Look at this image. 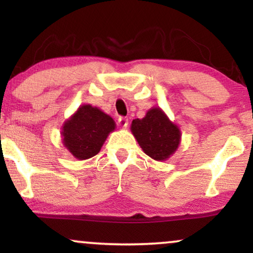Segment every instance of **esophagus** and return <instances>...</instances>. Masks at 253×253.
<instances>
[{
    "label": "esophagus",
    "mask_w": 253,
    "mask_h": 253,
    "mask_svg": "<svg viewBox=\"0 0 253 253\" xmlns=\"http://www.w3.org/2000/svg\"><path fill=\"white\" fill-rule=\"evenodd\" d=\"M118 124H119V126L124 127V128H126V127L128 126V118L119 117V119H118Z\"/></svg>",
    "instance_id": "34e87169"
}]
</instances>
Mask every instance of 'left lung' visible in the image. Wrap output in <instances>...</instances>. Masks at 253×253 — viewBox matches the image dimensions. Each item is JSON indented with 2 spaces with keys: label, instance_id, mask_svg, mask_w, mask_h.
I'll use <instances>...</instances> for the list:
<instances>
[{
  "label": "left lung",
  "instance_id": "left-lung-1",
  "mask_svg": "<svg viewBox=\"0 0 253 253\" xmlns=\"http://www.w3.org/2000/svg\"><path fill=\"white\" fill-rule=\"evenodd\" d=\"M130 129L143 152L156 161L168 159L180 143V129L160 108L149 110L143 119L133 120Z\"/></svg>",
  "mask_w": 253,
  "mask_h": 253
}]
</instances>
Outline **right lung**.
<instances>
[{
	"mask_svg": "<svg viewBox=\"0 0 253 253\" xmlns=\"http://www.w3.org/2000/svg\"><path fill=\"white\" fill-rule=\"evenodd\" d=\"M114 128L116 124L110 116L97 107L84 105L64 124V145L77 159H89L98 154Z\"/></svg>",
	"mask_w": 253,
	"mask_h": 253,
	"instance_id": "obj_1",
	"label": "right lung"
}]
</instances>
